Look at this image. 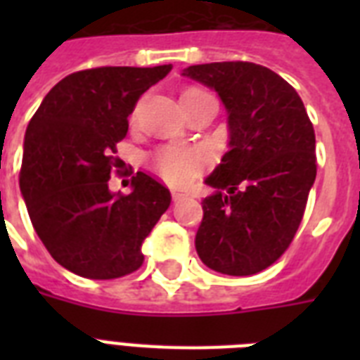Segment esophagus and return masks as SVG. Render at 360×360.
I'll return each instance as SVG.
<instances>
[{"label":"esophagus","mask_w":360,"mask_h":360,"mask_svg":"<svg viewBox=\"0 0 360 360\" xmlns=\"http://www.w3.org/2000/svg\"><path fill=\"white\" fill-rule=\"evenodd\" d=\"M172 198H174V202H181V200H186L188 194H185V192H181V191H174L172 192Z\"/></svg>","instance_id":"1"}]
</instances>
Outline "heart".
<instances>
[{
  "label": "heart",
  "mask_w": 360,
  "mask_h": 360,
  "mask_svg": "<svg viewBox=\"0 0 360 360\" xmlns=\"http://www.w3.org/2000/svg\"><path fill=\"white\" fill-rule=\"evenodd\" d=\"M207 95L202 89H188L181 97H198ZM157 174L172 185H185L205 164V155L191 147H164L153 158Z\"/></svg>",
  "instance_id": "b5f03b06"
}]
</instances>
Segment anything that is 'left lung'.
Returning a JSON list of instances; mask_svg holds the SVG:
<instances>
[{
  "instance_id": "obj_1",
  "label": "left lung",
  "mask_w": 360,
  "mask_h": 360,
  "mask_svg": "<svg viewBox=\"0 0 360 360\" xmlns=\"http://www.w3.org/2000/svg\"><path fill=\"white\" fill-rule=\"evenodd\" d=\"M181 76L217 91L228 114V153L205 185L196 252L230 276L273 265L293 240L316 181V136L288 82L248 61L192 65Z\"/></svg>"
}]
</instances>
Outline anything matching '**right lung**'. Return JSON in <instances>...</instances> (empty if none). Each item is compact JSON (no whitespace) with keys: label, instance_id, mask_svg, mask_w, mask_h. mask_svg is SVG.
<instances>
[{"label":"right lung","instance_id":"right-lung-1","mask_svg":"<svg viewBox=\"0 0 360 360\" xmlns=\"http://www.w3.org/2000/svg\"><path fill=\"white\" fill-rule=\"evenodd\" d=\"M172 65L78 70L48 91L24 138L20 192L50 256L70 273L112 280L143 263L141 245L172 194L138 172L130 194L108 186L117 141L141 93Z\"/></svg>","mask_w":360,"mask_h":360}]
</instances>
